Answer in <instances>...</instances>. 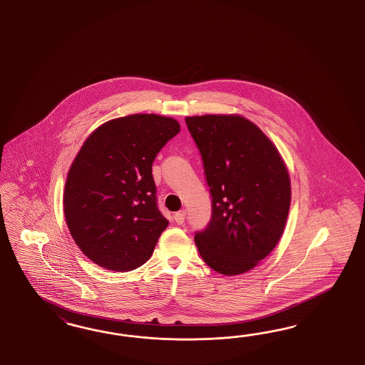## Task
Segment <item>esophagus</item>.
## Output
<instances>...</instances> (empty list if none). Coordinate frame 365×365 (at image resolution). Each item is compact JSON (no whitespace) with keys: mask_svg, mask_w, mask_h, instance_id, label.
Returning <instances> with one entry per match:
<instances>
[{"mask_svg":"<svg viewBox=\"0 0 365 365\" xmlns=\"http://www.w3.org/2000/svg\"><path fill=\"white\" fill-rule=\"evenodd\" d=\"M185 218H186L185 210L178 211L174 214V221L177 222L178 225H182L185 222Z\"/></svg>","mask_w":365,"mask_h":365,"instance_id":"esophagus-1","label":"esophagus"}]
</instances>
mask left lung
Returning a JSON list of instances; mask_svg holds the SVG:
<instances>
[{
    "mask_svg": "<svg viewBox=\"0 0 365 365\" xmlns=\"http://www.w3.org/2000/svg\"><path fill=\"white\" fill-rule=\"evenodd\" d=\"M202 155L211 218L195 232L202 259L225 276L253 269L279 241L290 206V179L274 144L242 116L186 118Z\"/></svg>",
    "mask_w": 365,
    "mask_h": 365,
    "instance_id": "1",
    "label": "left lung"
}]
</instances>
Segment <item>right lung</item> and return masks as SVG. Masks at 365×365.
<instances>
[{"label":"right lung","instance_id":"obj_1","mask_svg":"<svg viewBox=\"0 0 365 365\" xmlns=\"http://www.w3.org/2000/svg\"><path fill=\"white\" fill-rule=\"evenodd\" d=\"M179 131L171 118L136 113L104 123L80 148L66 177L64 214L96 265L130 272L154 253L168 221L158 209L153 163Z\"/></svg>","mask_w":365,"mask_h":365}]
</instances>
